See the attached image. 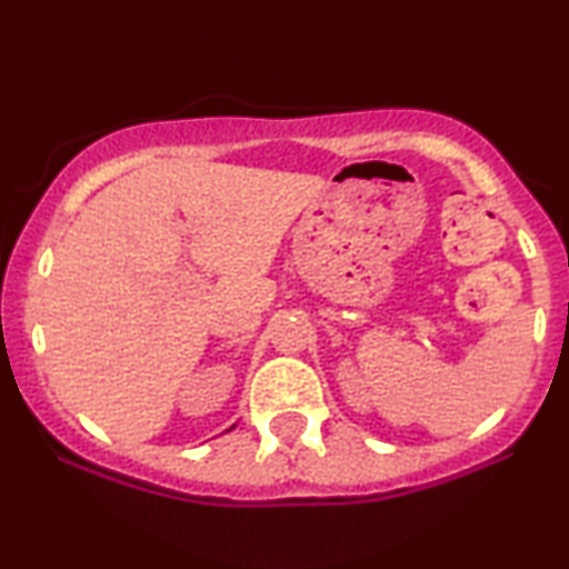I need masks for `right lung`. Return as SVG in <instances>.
<instances>
[{"mask_svg":"<svg viewBox=\"0 0 569 569\" xmlns=\"http://www.w3.org/2000/svg\"><path fill=\"white\" fill-rule=\"evenodd\" d=\"M232 427H236V425H232ZM232 427H230V430H232ZM230 430H228V432H230Z\"/></svg>","mask_w":569,"mask_h":569,"instance_id":"right-lung-1","label":"right lung"}]
</instances>
